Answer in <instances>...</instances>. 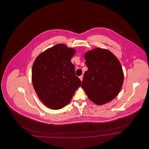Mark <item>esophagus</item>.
Wrapping results in <instances>:
<instances>
[{"mask_svg": "<svg viewBox=\"0 0 149 149\" xmlns=\"http://www.w3.org/2000/svg\"><path fill=\"white\" fill-rule=\"evenodd\" d=\"M79 78H80V79L81 80V81H82L83 78V75H81V76H80V77H79Z\"/></svg>", "mask_w": 149, "mask_h": 149, "instance_id": "esophagus-1", "label": "esophagus"}]
</instances>
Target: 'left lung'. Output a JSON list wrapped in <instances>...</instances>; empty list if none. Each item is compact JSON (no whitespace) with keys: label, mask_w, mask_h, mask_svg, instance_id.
Segmentation results:
<instances>
[{"label":"left lung","mask_w":149,"mask_h":149,"mask_svg":"<svg viewBox=\"0 0 149 149\" xmlns=\"http://www.w3.org/2000/svg\"><path fill=\"white\" fill-rule=\"evenodd\" d=\"M88 70L81 87L91 100L103 105L116 98L123 85L124 74L120 61L109 50L95 48L84 54Z\"/></svg>","instance_id":"obj_1"}]
</instances>
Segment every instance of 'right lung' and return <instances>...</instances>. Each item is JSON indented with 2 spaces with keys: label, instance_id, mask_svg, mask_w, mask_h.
I'll return each instance as SVG.
<instances>
[{
  "label": "right lung",
  "instance_id": "right-lung-1",
  "mask_svg": "<svg viewBox=\"0 0 149 149\" xmlns=\"http://www.w3.org/2000/svg\"><path fill=\"white\" fill-rule=\"evenodd\" d=\"M75 50L59 43L41 53L33 63L32 82L43 103L52 109L69 104L81 81L71 63Z\"/></svg>",
  "mask_w": 149,
  "mask_h": 149
}]
</instances>
